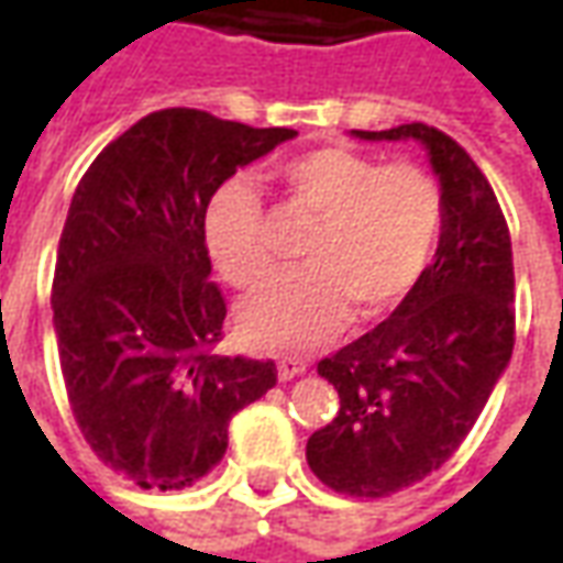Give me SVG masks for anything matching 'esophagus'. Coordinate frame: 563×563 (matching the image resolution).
<instances>
[{"label": "esophagus", "mask_w": 563, "mask_h": 563, "mask_svg": "<svg viewBox=\"0 0 563 563\" xmlns=\"http://www.w3.org/2000/svg\"><path fill=\"white\" fill-rule=\"evenodd\" d=\"M307 362L305 358H298V355H283L280 362H277V374L280 379H295L298 374H305Z\"/></svg>", "instance_id": "obj_1"}]
</instances>
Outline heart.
I'll return each instance as SVG.
<instances>
[{"instance_id":"1","label":"heart","mask_w":563,"mask_h":563,"mask_svg":"<svg viewBox=\"0 0 563 563\" xmlns=\"http://www.w3.org/2000/svg\"><path fill=\"white\" fill-rule=\"evenodd\" d=\"M289 205L319 217L305 244L307 268L265 283L241 329L262 350H301L341 329L350 310L389 313L413 292L443 238V189L410 162L383 165L353 147H310L277 162ZM201 234L213 268L234 289L274 271L268 217L253 186L232 177L205 205Z\"/></svg>"}]
</instances>
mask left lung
Masks as SVG:
<instances>
[{
	"label": "left lung",
	"mask_w": 563,
	"mask_h": 563,
	"mask_svg": "<svg viewBox=\"0 0 563 563\" xmlns=\"http://www.w3.org/2000/svg\"><path fill=\"white\" fill-rule=\"evenodd\" d=\"M353 135L422 141L446 205L419 286L317 365L341 407L307 440L310 471L341 495L389 497L446 464L483 413L516 343V277L504 210L459 141L424 123Z\"/></svg>",
	"instance_id": "left-lung-1"
}]
</instances>
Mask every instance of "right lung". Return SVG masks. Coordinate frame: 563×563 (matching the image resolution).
<instances>
[{
	"label": "right lung",
	"instance_id": "add662e5",
	"mask_svg": "<svg viewBox=\"0 0 563 563\" xmlns=\"http://www.w3.org/2000/svg\"><path fill=\"white\" fill-rule=\"evenodd\" d=\"M295 135L165 108L111 141L71 196L51 289L59 367L96 459L139 488L198 483L232 416L277 383L274 362L213 353L225 298L201 217L217 186Z\"/></svg>",
	"mask_w": 563,
	"mask_h": 563
}]
</instances>
